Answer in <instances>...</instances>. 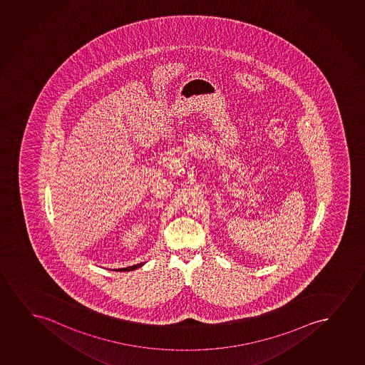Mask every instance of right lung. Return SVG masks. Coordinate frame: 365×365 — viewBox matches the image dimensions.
<instances>
[{
    "mask_svg": "<svg viewBox=\"0 0 365 365\" xmlns=\"http://www.w3.org/2000/svg\"><path fill=\"white\" fill-rule=\"evenodd\" d=\"M143 264H138V265L128 266V267H123V269H118V271H133L136 270L138 267H141Z\"/></svg>",
    "mask_w": 365,
    "mask_h": 365,
    "instance_id": "add662e5",
    "label": "right lung"
}]
</instances>
